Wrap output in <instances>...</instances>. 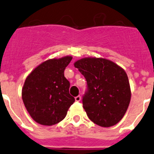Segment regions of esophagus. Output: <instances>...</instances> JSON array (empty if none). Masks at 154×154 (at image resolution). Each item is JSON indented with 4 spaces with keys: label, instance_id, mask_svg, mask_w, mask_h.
Segmentation results:
<instances>
[{
    "label": "esophagus",
    "instance_id": "esophagus-1",
    "mask_svg": "<svg viewBox=\"0 0 154 154\" xmlns=\"http://www.w3.org/2000/svg\"><path fill=\"white\" fill-rule=\"evenodd\" d=\"M81 100V96L80 95H77L75 97V101H80Z\"/></svg>",
    "mask_w": 154,
    "mask_h": 154
}]
</instances>
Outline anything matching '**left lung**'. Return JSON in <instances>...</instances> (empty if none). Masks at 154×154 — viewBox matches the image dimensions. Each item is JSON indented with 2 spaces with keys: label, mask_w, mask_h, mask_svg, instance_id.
I'll return each instance as SVG.
<instances>
[{
  "label": "left lung",
  "mask_w": 154,
  "mask_h": 154,
  "mask_svg": "<svg viewBox=\"0 0 154 154\" xmlns=\"http://www.w3.org/2000/svg\"><path fill=\"white\" fill-rule=\"evenodd\" d=\"M74 65L87 82L83 106L89 120L101 127H110L119 123L131 99L126 71L103 58H83Z\"/></svg>",
  "instance_id": "8db88e82"
}]
</instances>
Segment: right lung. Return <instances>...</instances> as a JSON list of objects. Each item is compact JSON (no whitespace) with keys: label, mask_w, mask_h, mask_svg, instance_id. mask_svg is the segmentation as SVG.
<instances>
[{"label":"right lung","mask_w":154,"mask_h":154,"mask_svg":"<svg viewBox=\"0 0 154 154\" xmlns=\"http://www.w3.org/2000/svg\"><path fill=\"white\" fill-rule=\"evenodd\" d=\"M72 56L52 59L36 67L27 77L22 90L23 103L31 118L44 126L62 121L75 99L64 71Z\"/></svg>","instance_id":"obj_1"}]
</instances>
